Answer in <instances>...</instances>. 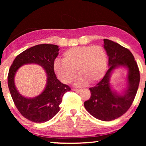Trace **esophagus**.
I'll return each mask as SVG.
<instances>
[{"label":"esophagus","instance_id":"1","mask_svg":"<svg viewBox=\"0 0 146 146\" xmlns=\"http://www.w3.org/2000/svg\"><path fill=\"white\" fill-rule=\"evenodd\" d=\"M73 91H80L81 90L80 89H72Z\"/></svg>","mask_w":146,"mask_h":146}]
</instances>
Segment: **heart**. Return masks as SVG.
<instances>
[{
	"instance_id": "b5f03b06",
	"label": "heart",
	"mask_w": 146,
	"mask_h": 146,
	"mask_svg": "<svg viewBox=\"0 0 146 146\" xmlns=\"http://www.w3.org/2000/svg\"><path fill=\"white\" fill-rule=\"evenodd\" d=\"M108 66V54L102 46H82L68 49L63 53V61L55 60L53 70L64 84L75 81L76 86H83L88 82L95 84L104 76Z\"/></svg>"
}]
</instances>
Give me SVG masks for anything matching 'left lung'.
Here are the masks:
<instances>
[{
	"mask_svg": "<svg viewBox=\"0 0 146 146\" xmlns=\"http://www.w3.org/2000/svg\"><path fill=\"white\" fill-rule=\"evenodd\" d=\"M104 48L108 54L110 68L102 80L90 88L91 97L84 102V107L97 119L111 121L123 115L131 106L139 85L140 72L129 49L108 39H104ZM121 67L128 71V86L122 94H119L112 90L110 78L112 71Z\"/></svg>",
	"mask_w": 146,
	"mask_h": 146,
	"instance_id": "1",
	"label": "left lung"
}]
</instances>
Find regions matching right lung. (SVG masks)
I'll return each instance as SVG.
<instances>
[{"label":"right lung","instance_id":"obj_1","mask_svg":"<svg viewBox=\"0 0 146 146\" xmlns=\"http://www.w3.org/2000/svg\"><path fill=\"white\" fill-rule=\"evenodd\" d=\"M58 46L54 44H38L26 49L17 55L9 70L8 84L15 105L21 114L36 123H43L51 119L60 111L64 94L71 88L56 78L53 64L58 55ZM35 63L46 71V88L40 95L26 98L20 94L14 85V78L17 70L24 64Z\"/></svg>","mask_w":146,"mask_h":146}]
</instances>
